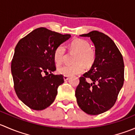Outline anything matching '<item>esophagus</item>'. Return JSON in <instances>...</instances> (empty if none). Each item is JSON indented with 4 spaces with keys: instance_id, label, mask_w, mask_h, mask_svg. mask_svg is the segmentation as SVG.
I'll use <instances>...</instances> for the list:
<instances>
[{
    "instance_id": "1",
    "label": "esophagus",
    "mask_w": 135,
    "mask_h": 135,
    "mask_svg": "<svg viewBox=\"0 0 135 135\" xmlns=\"http://www.w3.org/2000/svg\"><path fill=\"white\" fill-rule=\"evenodd\" d=\"M63 78H64V80H65V81H66V80H69V77L68 76H64Z\"/></svg>"
}]
</instances>
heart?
<instances>
[{"instance_id":"1","label":"heart","mask_w":135,"mask_h":135,"mask_svg":"<svg viewBox=\"0 0 135 135\" xmlns=\"http://www.w3.org/2000/svg\"><path fill=\"white\" fill-rule=\"evenodd\" d=\"M70 49L78 53L74 65H64L58 69L57 72L64 76H73L83 73L86 67H90L93 65L95 60L96 54L93 49L91 48V44L87 40L77 38L70 43ZM66 48L64 44H60L55 48L54 57L56 65H59L63 62Z\"/></svg>"}]
</instances>
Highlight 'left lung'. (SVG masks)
Here are the masks:
<instances>
[{
	"label": "left lung",
	"instance_id": "1",
	"mask_svg": "<svg viewBox=\"0 0 135 135\" xmlns=\"http://www.w3.org/2000/svg\"><path fill=\"white\" fill-rule=\"evenodd\" d=\"M80 36L90 38L96 57L90 70L80 78L75 92L76 100L85 113L98 115L115 104L124 81V62L116 45L105 34L93 31ZM87 78L93 83H88Z\"/></svg>",
	"mask_w": 135,
	"mask_h": 135
}]
</instances>
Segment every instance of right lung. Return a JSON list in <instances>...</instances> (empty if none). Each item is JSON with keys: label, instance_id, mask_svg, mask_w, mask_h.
Listing matches in <instances>:
<instances>
[{"label": "right lung", "instance_id": "1", "mask_svg": "<svg viewBox=\"0 0 135 135\" xmlns=\"http://www.w3.org/2000/svg\"><path fill=\"white\" fill-rule=\"evenodd\" d=\"M70 36L40 27L16 45L11 64L14 89L19 99L31 109L44 110L55 100L64 78L62 74L52 73L56 70L54 51Z\"/></svg>", "mask_w": 135, "mask_h": 135}]
</instances>
